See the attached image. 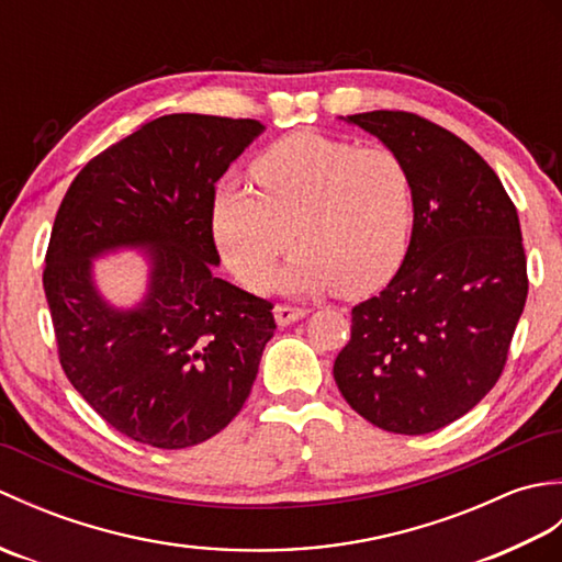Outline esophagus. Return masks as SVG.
<instances>
[{
    "label": "esophagus",
    "instance_id": "esophagus-1",
    "mask_svg": "<svg viewBox=\"0 0 562 562\" xmlns=\"http://www.w3.org/2000/svg\"><path fill=\"white\" fill-rule=\"evenodd\" d=\"M274 321H278V326H290L294 321H300L306 316V308L300 306H288V304H278L274 306Z\"/></svg>",
    "mask_w": 562,
    "mask_h": 562
}]
</instances>
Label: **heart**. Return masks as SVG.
Segmentation results:
<instances>
[{"instance_id":"1","label":"heart","mask_w":562,"mask_h":562,"mask_svg":"<svg viewBox=\"0 0 562 562\" xmlns=\"http://www.w3.org/2000/svg\"><path fill=\"white\" fill-rule=\"evenodd\" d=\"M250 173L258 193L224 183L212 202L214 241L246 288L268 282L290 238L296 250L272 280L282 294H367L396 270L413 195L393 151L294 133L262 151Z\"/></svg>"}]
</instances>
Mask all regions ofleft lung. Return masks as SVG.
<instances>
[{
    "mask_svg": "<svg viewBox=\"0 0 562 562\" xmlns=\"http://www.w3.org/2000/svg\"><path fill=\"white\" fill-rule=\"evenodd\" d=\"M342 121L403 161L413 234L393 280L352 308L333 376L364 420L427 435L469 413L503 374L529 292L517 207L479 151L420 115Z\"/></svg>",
    "mask_w": 562,
    "mask_h": 562,
    "instance_id": "8db88e82",
    "label": "left lung"
}]
</instances>
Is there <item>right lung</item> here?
Wrapping results in <instances>:
<instances>
[{"label": "right lung", "instance_id": "add662e5", "mask_svg": "<svg viewBox=\"0 0 562 562\" xmlns=\"http://www.w3.org/2000/svg\"><path fill=\"white\" fill-rule=\"evenodd\" d=\"M266 125L173 113L91 159L57 210L43 288L59 364L117 432L157 449L229 425L274 333L272 304L214 274V183ZM146 254L135 307L102 296L92 260Z\"/></svg>", "mask_w": 562, "mask_h": 562}]
</instances>
